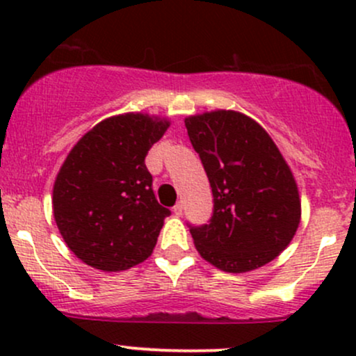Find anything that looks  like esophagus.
Wrapping results in <instances>:
<instances>
[{
  "label": "esophagus",
  "instance_id": "34e87169",
  "mask_svg": "<svg viewBox=\"0 0 356 356\" xmlns=\"http://www.w3.org/2000/svg\"><path fill=\"white\" fill-rule=\"evenodd\" d=\"M182 212H184V206H182V202H177L174 206V214L175 216H182Z\"/></svg>",
  "mask_w": 356,
  "mask_h": 356
}]
</instances>
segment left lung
<instances>
[{
    "label": "left lung",
    "mask_w": 356,
    "mask_h": 356,
    "mask_svg": "<svg viewBox=\"0 0 356 356\" xmlns=\"http://www.w3.org/2000/svg\"><path fill=\"white\" fill-rule=\"evenodd\" d=\"M212 187L209 224L189 226L195 249L226 273H248L280 256L301 219L300 192L269 134L251 117L214 110L186 120Z\"/></svg>",
    "instance_id": "1"
}]
</instances>
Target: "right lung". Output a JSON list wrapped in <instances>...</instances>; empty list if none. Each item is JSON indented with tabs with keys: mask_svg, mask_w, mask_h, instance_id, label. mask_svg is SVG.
I'll list each match as a JSON object with an SVG mask.
<instances>
[{
	"mask_svg": "<svg viewBox=\"0 0 356 356\" xmlns=\"http://www.w3.org/2000/svg\"><path fill=\"white\" fill-rule=\"evenodd\" d=\"M169 125L147 113L105 118L65 159L53 216L67 246L88 266L125 271L152 254L170 211L155 199L145 155Z\"/></svg>",
	"mask_w": 356,
	"mask_h": 356,
	"instance_id": "add662e5",
	"label": "right lung"
}]
</instances>
